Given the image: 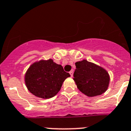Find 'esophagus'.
<instances>
[{"instance_id":"34e87169","label":"esophagus","mask_w":131,"mask_h":131,"mask_svg":"<svg viewBox=\"0 0 131 131\" xmlns=\"http://www.w3.org/2000/svg\"><path fill=\"white\" fill-rule=\"evenodd\" d=\"M69 74H70L71 77H73V71H69Z\"/></svg>"}]
</instances>
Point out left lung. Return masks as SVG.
I'll return each mask as SVG.
<instances>
[{
	"label": "left lung",
	"mask_w": 131,
	"mask_h": 131,
	"mask_svg": "<svg viewBox=\"0 0 131 131\" xmlns=\"http://www.w3.org/2000/svg\"><path fill=\"white\" fill-rule=\"evenodd\" d=\"M73 80L78 89L88 97L100 95L106 92L110 77L105 69L84 60L75 63Z\"/></svg>",
	"instance_id": "obj_1"
}]
</instances>
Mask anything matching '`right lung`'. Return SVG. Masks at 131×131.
<instances>
[{
	"label": "right lung",
	"mask_w": 131,
	"mask_h": 131,
	"mask_svg": "<svg viewBox=\"0 0 131 131\" xmlns=\"http://www.w3.org/2000/svg\"><path fill=\"white\" fill-rule=\"evenodd\" d=\"M70 77L61 65L53 60H41L33 63L25 74V83L30 92L38 97L49 99L60 90L63 82Z\"/></svg>",
	"instance_id": "1"
}]
</instances>
